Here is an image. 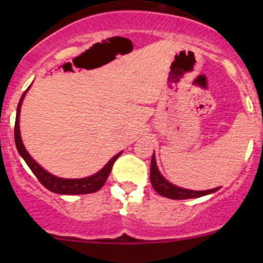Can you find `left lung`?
Segmentation results:
<instances>
[{"mask_svg":"<svg viewBox=\"0 0 263 263\" xmlns=\"http://www.w3.org/2000/svg\"><path fill=\"white\" fill-rule=\"evenodd\" d=\"M150 182H151V185L154 187V190H155L159 195L164 196V197L166 198H172V200L197 198V197H201V196L209 195V193H213L215 191L219 190V188H213V190H209V191H191V190H185V188L173 185L172 183L166 181V179H164L163 176L160 174V172L158 171L155 156L154 155H153V159H151Z\"/></svg>","mask_w":263,"mask_h":263,"instance_id":"obj_1","label":"left lung"}]
</instances>
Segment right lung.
I'll list each match as a JSON object with an SVG mask.
<instances>
[{
	"mask_svg": "<svg viewBox=\"0 0 263 263\" xmlns=\"http://www.w3.org/2000/svg\"><path fill=\"white\" fill-rule=\"evenodd\" d=\"M25 94L26 91L23 94V97H21L17 105L16 121H15V144H16L18 154L23 156V159L25 160V163L28 164L29 168L31 169V172L35 174L38 181L41 182L47 190L52 191V192L54 193H60V195H85V193H92L99 191L100 188L104 185V183L107 182L108 177H109L110 174V171H112L113 168V164H115V161L118 159V156L121 155V153L117 154L116 156H113L109 160V163H108L102 171L98 172L94 176L87 177V178L63 179L52 176L48 172L44 171V169L42 168L30 155H29V153L25 150V147H24L23 141H21L20 129H18V116H20V107Z\"/></svg>",
	"mask_w": 263,
	"mask_h": 263,
	"instance_id": "add662e5",
	"label": "right lung"
}]
</instances>
